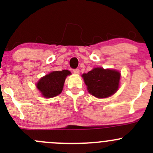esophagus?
<instances>
[{"mask_svg":"<svg viewBox=\"0 0 153 153\" xmlns=\"http://www.w3.org/2000/svg\"><path fill=\"white\" fill-rule=\"evenodd\" d=\"M73 72H74V74H75V75H78V74L80 73V70L78 69H73Z\"/></svg>","mask_w":153,"mask_h":153,"instance_id":"obj_1","label":"esophagus"}]
</instances>
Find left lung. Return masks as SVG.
<instances>
[{"instance_id": "obj_1", "label": "left lung", "mask_w": 153, "mask_h": 153, "mask_svg": "<svg viewBox=\"0 0 153 153\" xmlns=\"http://www.w3.org/2000/svg\"><path fill=\"white\" fill-rule=\"evenodd\" d=\"M81 76L88 92L98 98H108L119 88L121 73L116 69L96 67Z\"/></svg>"}]
</instances>
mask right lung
Here are the masks:
<instances>
[{
    "instance_id": "right-lung-1",
    "label": "right lung",
    "mask_w": 153,
    "mask_h": 153,
    "mask_svg": "<svg viewBox=\"0 0 153 153\" xmlns=\"http://www.w3.org/2000/svg\"><path fill=\"white\" fill-rule=\"evenodd\" d=\"M70 75L71 72L67 69L53 71L40 78L36 87L44 98H54L61 93L66 78Z\"/></svg>"
}]
</instances>
